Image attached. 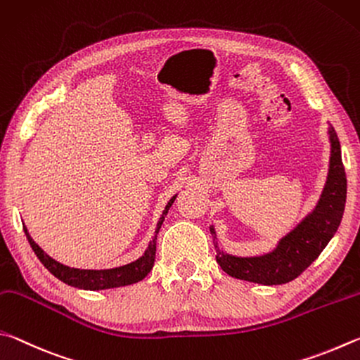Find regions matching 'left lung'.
<instances>
[{"label":"left lung","instance_id":"obj_1","mask_svg":"<svg viewBox=\"0 0 360 360\" xmlns=\"http://www.w3.org/2000/svg\"><path fill=\"white\" fill-rule=\"evenodd\" d=\"M329 174L318 204L311 213H308L289 234L281 238L274 251L251 257L228 255L219 247L215 228L210 226L217 262L226 274L257 285H285L297 278L327 247L342 223L346 204V174L342 150L332 124H329Z\"/></svg>","mask_w":360,"mask_h":360}]
</instances>
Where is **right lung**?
<instances>
[{"label": "right lung", "instance_id": "1", "mask_svg": "<svg viewBox=\"0 0 360 360\" xmlns=\"http://www.w3.org/2000/svg\"><path fill=\"white\" fill-rule=\"evenodd\" d=\"M175 198L176 194L169 200L166 209H164L160 221L156 224L155 236L150 240L148 248L145 250V253L139 257V259L126 264V266H120L113 269L88 270V269L68 267L65 264L55 261L53 257H50L47 253H44V250L33 240V238H31L27 226H23V231L31 245V248H33V251L37 256V259L44 264V267H46L50 274L56 276L58 280H61L63 283H66V285L79 288V289H85V291H101V289L122 288V286L134 285V283L143 280L145 276L148 275L150 270L153 269L155 255H156V236L158 232H160L164 218H166L170 205L174 204Z\"/></svg>", "mask_w": 360, "mask_h": 360}]
</instances>
